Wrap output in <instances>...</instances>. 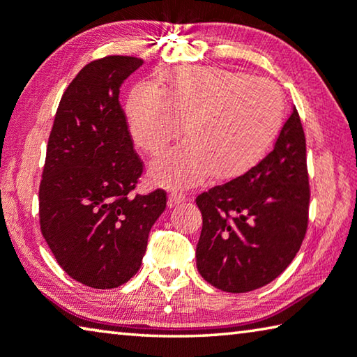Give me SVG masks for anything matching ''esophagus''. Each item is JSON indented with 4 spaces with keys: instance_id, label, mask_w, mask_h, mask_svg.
Masks as SVG:
<instances>
[{
    "instance_id": "obj_1",
    "label": "esophagus",
    "mask_w": 357,
    "mask_h": 357,
    "mask_svg": "<svg viewBox=\"0 0 357 357\" xmlns=\"http://www.w3.org/2000/svg\"><path fill=\"white\" fill-rule=\"evenodd\" d=\"M184 200H185V195L183 194V192H179V190H173L172 194L168 195V206H169V208H173V206L179 205V203H183Z\"/></svg>"
}]
</instances>
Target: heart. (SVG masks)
I'll return each mask as SVG.
<instances>
[{"label":"heart","instance_id":"heart-1","mask_svg":"<svg viewBox=\"0 0 357 357\" xmlns=\"http://www.w3.org/2000/svg\"><path fill=\"white\" fill-rule=\"evenodd\" d=\"M282 117L278 86L224 68H176L163 75L162 90L139 82L127 100L130 133L148 154H160L185 126L188 141L151 167L155 183L179 188L209 173L227 181L250 172L275 143Z\"/></svg>","mask_w":357,"mask_h":357}]
</instances>
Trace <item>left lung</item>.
<instances>
[{
  "mask_svg": "<svg viewBox=\"0 0 357 357\" xmlns=\"http://www.w3.org/2000/svg\"><path fill=\"white\" fill-rule=\"evenodd\" d=\"M195 202L203 218L195 251L203 280L240 294L278 278L308 225L307 144L296 107L267 157Z\"/></svg>",
  "mask_w": 357,
  "mask_h": 357,
  "instance_id": "obj_1",
  "label": "left lung"
}]
</instances>
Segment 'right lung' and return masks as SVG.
<instances>
[{"instance_id":"add662e5","label":"right lung","mask_w":357,"mask_h":357,"mask_svg":"<svg viewBox=\"0 0 357 357\" xmlns=\"http://www.w3.org/2000/svg\"><path fill=\"white\" fill-rule=\"evenodd\" d=\"M141 65L137 56L109 55L84 66L60 100L47 143L43 236L60 267L93 289H114L137 275L167 206L162 189L133 195L143 162L119 92Z\"/></svg>"}]
</instances>
